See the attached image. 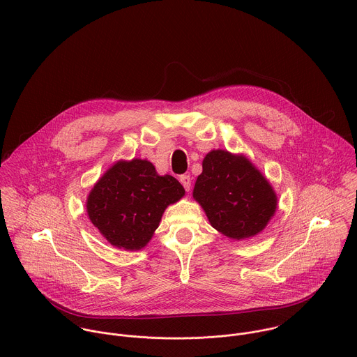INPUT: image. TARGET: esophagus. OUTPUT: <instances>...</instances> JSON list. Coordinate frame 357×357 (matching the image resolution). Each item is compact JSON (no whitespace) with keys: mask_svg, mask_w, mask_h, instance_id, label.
<instances>
[{"mask_svg":"<svg viewBox=\"0 0 357 357\" xmlns=\"http://www.w3.org/2000/svg\"><path fill=\"white\" fill-rule=\"evenodd\" d=\"M179 181H181V183L183 185V188L186 189V192H189V190H190V182H192L190 176H189V175H182V176L179 178Z\"/></svg>","mask_w":357,"mask_h":357,"instance_id":"34e87169","label":"esophagus"}]
</instances>
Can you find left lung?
<instances>
[{
    "mask_svg": "<svg viewBox=\"0 0 357 357\" xmlns=\"http://www.w3.org/2000/svg\"><path fill=\"white\" fill-rule=\"evenodd\" d=\"M202 168L192 195L212 227L233 240L261 233L278 203L267 178L247 157L226 149H212Z\"/></svg>",
    "mask_w": 357,
    "mask_h": 357,
    "instance_id": "1",
    "label": "left lung"
}]
</instances>
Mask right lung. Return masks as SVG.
<instances>
[{
  "mask_svg": "<svg viewBox=\"0 0 357 357\" xmlns=\"http://www.w3.org/2000/svg\"><path fill=\"white\" fill-rule=\"evenodd\" d=\"M185 195L171 175H158L146 160H120L91 188L86 209L90 222L113 247L137 251L158 229L169 205Z\"/></svg>",
  "mask_w": 357,
  "mask_h": 357,
  "instance_id": "obj_1",
  "label": "right lung"
}]
</instances>
